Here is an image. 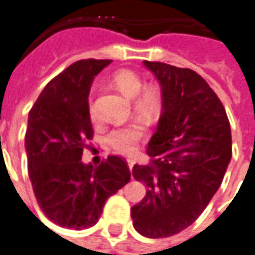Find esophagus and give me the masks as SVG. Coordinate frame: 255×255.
Returning <instances> with one entry per match:
<instances>
[{"label":"esophagus","mask_w":255,"mask_h":255,"mask_svg":"<svg viewBox=\"0 0 255 255\" xmlns=\"http://www.w3.org/2000/svg\"><path fill=\"white\" fill-rule=\"evenodd\" d=\"M127 163H128V169H129V170H132V167H134V160H132V159H128Z\"/></svg>","instance_id":"1"}]
</instances>
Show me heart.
Here are the masks:
<instances>
[{
    "label": "heart",
    "instance_id": "obj_1",
    "mask_svg": "<svg viewBox=\"0 0 255 255\" xmlns=\"http://www.w3.org/2000/svg\"><path fill=\"white\" fill-rule=\"evenodd\" d=\"M113 81L114 84L117 85V88L128 98L136 99L141 96L143 84H142L141 78L132 71L123 69V71L116 72ZM139 103L143 107H150L152 106V93L145 92L139 99ZM89 116L92 120L98 119V110H96V105L93 100L89 102ZM142 136H143L142 127L128 126V127H117L112 129L106 136V141L116 152H119L121 155H131L136 149V145L139 143Z\"/></svg>",
    "mask_w": 255,
    "mask_h": 255
}]
</instances>
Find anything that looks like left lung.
Here are the masks:
<instances>
[{"label":"left lung","mask_w":255,"mask_h":255,"mask_svg":"<svg viewBox=\"0 0 255 255\" xmlns=\"http://www.w3.org/2000/svg\"><path fill=\"white\" fill-rule=\"evenodd\" d=\"M162 91V114L132 176L146 195L131 208L135 230L159 239L195 222L222 184L232 159V134L222 102L195 71L143 61Z\"/></svg>","instance_id":"8db88e82"}]
</instances>
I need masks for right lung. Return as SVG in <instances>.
Returning a JSON list of instances; mask_svg holds the SVG:
<instances>
[{
    "label": "right lung",
    "mask_w": 255,
    "mask_h": 255,
    "mask_svg": "<svg viewBox=\"0 0 255 255\" xmlns=\"http://www.w3.org/2000/svg\"><path fill=\"white\" fill-rule=\"evenodd\" d=\"M110 60H81L51 79L29 112L25 149L33 193L43 214L62 228L88 229L106 200L124 187L131 173L124 159L82 162L92 139L89 91Z\"/></svg>",
    "instance_id": "add662e5"
}]
</instances>
